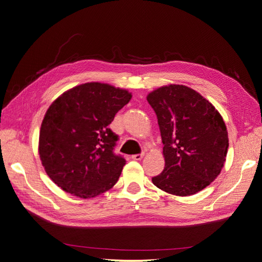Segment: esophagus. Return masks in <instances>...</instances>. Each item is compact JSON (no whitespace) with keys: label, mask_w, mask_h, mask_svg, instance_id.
<instances>
[{"label":"esophagus","mask_w":262,"mask_h":262,"mask_svg":"<svg viewBox=\"0 0 262 262\" xmlns=\"http://www.w3.org/2000/svg\"><path fill=\"white\" fill-rule=\"evenodd\" d=\"M143 156H144V154L141 152V154H137V155H133L132 158L134 159V161H141V159L143 158Z\"/></svg>","instance_id":"34e87169"}]
</instances>
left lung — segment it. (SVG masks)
I'll return each mask as SVG.
<instances>
[{"label":"left lung","instance_id":"obj_1","mask_svg":"<svg viewBox=\"0 0 262 262\" xmlns=\"http://www.w3.org/2000/svg\"><path fill=\"white\" fill-rule=\"evenodd\" d=\"M147 100L157 115L165 159L154 185L179 196L200 192L224 166L229 139L223 118L199 92L179 84L156 89Z\"/></svg>","mask_w":262,"mask_h":262}]
</instances>
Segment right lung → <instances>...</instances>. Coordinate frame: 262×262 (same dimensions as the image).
I'll use <instances>...</instances> for the list:
<instances>
[{
    "instance_id": "obj_1",
    "label": "right lung",
    "mask_w": 262,
    "mask_h": 262,
    "mask_svg": "<svg viewBox=\"0 0 262 262\" xmlns=\"http://www.w3.org/2000/svg\"><path fill=\"white\" fill-rule=\"evenodd\" d=\"M132 94L105 83H85L53 101L39 134L48 177L64 192L95 198L112 188L126 164L114 154L118 135L108 128Z\"/></svg>"
}]
</instances>
